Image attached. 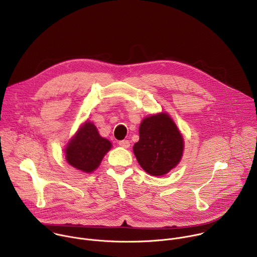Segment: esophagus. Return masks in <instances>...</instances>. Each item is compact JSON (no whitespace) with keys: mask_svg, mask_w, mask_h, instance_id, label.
<instances>
[{"mask_svg":"<svg viewBox=\"0 0 257 257\" xmlns=\"http://www.w3.org/2000/svg\"><path fill=\"white\" fill-rule=\"evenodd\" d=\"M119 145L123 149H128L130 146V141L129 140H121V141H119Z\"/></svg>","mask_w":257,"mask_h":257,"instance_id":"esophagus-1","label":"esophagus"}]
</instances>
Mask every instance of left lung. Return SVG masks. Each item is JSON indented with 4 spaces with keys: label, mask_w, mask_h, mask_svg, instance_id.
Instances as JSON below:
<instances>
[{
    "label": "left lung",
    "mask_w": 257,
    "mask_h": 257,
    "mask_svg": "<svg viewBox=\"0 0 257 257\" xmlns=\"http://www.w3.org/2000/svg\"><path fill=\"white\" fill-rule=\"evenodd\" d=\"M183 151L182 134L167 113L143 119L139 126V141L134 144L133 152L146 173L166 175L180 163Z\"/></svg>",
    "instance_id": "obj_1"
}]
</instances>
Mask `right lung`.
Listing matches in <instances>:
<instances>
[{
    "instance_id": "obj_1",
    "label": "right lung",
    "mask_w": 257,
    "mask_h": 257,
    "mask_svg": "<svg viewBox=\"0 0 257 257\" xmlns=\"http://www.w3.org/2000/svg\"><path fill=\"white\" fill-rule=\"evenodd\" d=\"M111 148L112 143L99 135L93 123L85 122L67 144L66 160L75 169L91 173Z\"/></svg>"
}]
</instances>
